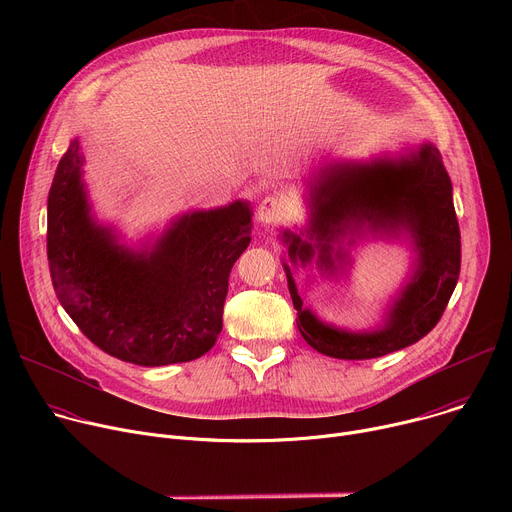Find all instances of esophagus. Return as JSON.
Instances as JSON below:
<instances>
[{"label": "esophagus", "mask_w": 512, "mask_h": 512, "mask_svg": "<svg viewBox=\"0 0 512 512\" xmlns=\"http://www.w3.org/2000/svg\"><path fill=\"white\" fill-rule=\"evenodd\" d=\"M283 216H285V206H283L281 198H277L275 194H269L261 200V204L257 208V221L261 225H277V223H281Z\"/></svg>", "instance_id": "1"}]
</instances>
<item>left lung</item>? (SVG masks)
<instances>
[{"label":"left lung","instance_id":"1","mask_svg":"<svg viewBox=\"0 0 512 512\" xmlns=\"http://www.w3.org/2000/svg\"><path fill=\"white\" fill-rule=\"evenodd\" d=\"M308 227L281 231L283 271L298 330L318 352L342 360L379 358L421 340L440 322L460 275V227L452 180L429 141L395 156L338 160L306 178ZM367 234L411 243L416 259L408 281L369 331H346L320 321L297 294L293 269L317 261L327 276L345 272L349 247Z\"/></svg>","mask_w":512,"mask_h":512}]
</instances>
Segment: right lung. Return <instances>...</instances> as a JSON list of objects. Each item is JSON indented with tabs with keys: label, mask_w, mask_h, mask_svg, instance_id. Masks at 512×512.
I'll list each match as a JSON object with an SVG mask.
<instances>
[{
	"label": "right lung",
	"mask_w": 512,
	"mask_h": 512,
	"mask_svg": "<svg viewBox=\"0 0 512 512\" xmlns=\"http://www.w3.org/2000/svg\"><path fill=\"white\" fill-rule=\"evenodd\" d=\"M70 141L48 192V265L56 298L107 354L164 367L206 354L223 330L229 273L251 241V204L235 200L176 218L133 249L99 223Z\"/></svg>",
	"instance_id": "obj_1"
}]
</instances>
